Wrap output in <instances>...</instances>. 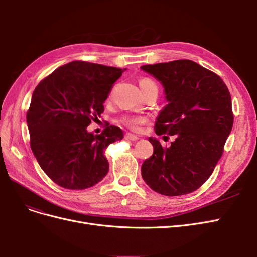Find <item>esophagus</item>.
I'll list each match as a JSON object with an SVG mask.
<instances>
[{"instance_id":"1","label":"esophagus","mask_w":257,"mask_h":257,"mask_svg":"<svg viewBox=\"0 0 257 257\" xmlns=\"http://www.w3.org/2000/svg\"><path fill=\"white\" fill-rule=\"evenodd\" d=\"M126 139V141H130V142H136V141H138L139 139V137L138 136H136V135H133V134H126L125 135V137H124Z\"/></svg>"}]
</instances>
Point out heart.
I'll return each instance as SVG.
<instances>
[{
	"instance_id": "1",
	"label": "heart",
	"mask_w": 257,
	"mask_h": 257,
	"mask_svg": "<svg viewBox=\"0 0 257 257\" xmlns=\"http://www.w3.org/2000/svg\"><path fill=\"white\" fill-rule=\"evenodd\" d=\"M154 85L157 87V84H155L149 78H143V79H141V81H139V87H141L142 90H146L150 87H154ZM145 121H146L145 119L138 118V116H125V118H123L121 120L122 124H124L125 126L130 127L131 130H134V131L139 130V126H141L142 124H144Z\"/></svg>"
}]
</instances>
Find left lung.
Listing matches in <instances>:
<instances>
[{"instance_id": "1", "label": "left lung", "mask_w": 257, "mask_h": 257, "mask_svg": "<svg viewBox=\"0 0 257 257\" xmlns=\"http://www.w3.org/2000/svg\"><path fill=\"white\" fill-rule=\"evenodd\" d=\"M164 88L167 105L155 121L158 135H176L168 148L149 137L153 154L142 176L162 195L179 196L200 188L213 173L234 123L226 84L191 60L143 65Z\"/></svg>"}]
</instances>
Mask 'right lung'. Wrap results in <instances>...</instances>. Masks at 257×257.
I'll use <instances>...</instances> for the list:
<instances>
[{
    "label": "right lung",
    "mask_w": 257,
    "mask_h": 257,
    "mask_svg": "<svg viewBox=\"0 0 257 257\" xmlns=\"http://www.w3.org/2000/svg\"><path fill=\"white\" fill-rule=\"evenodd\" d=\"M122 73L121 68L73 61L35 88L27 113L31 149L44 173L62 188H91L109 170L104 150L121 141L122 130L108 125L94 135L87 127L104 112Z\"/></svg>",
    "instance_id": "obj_1"
}]
</instances>
